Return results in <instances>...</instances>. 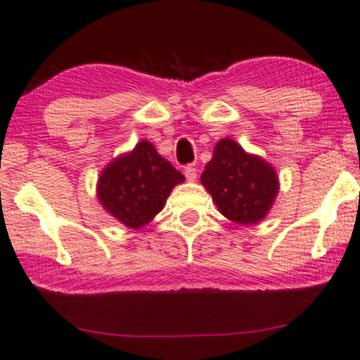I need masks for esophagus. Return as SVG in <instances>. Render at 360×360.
Masks as SVG:
<instances>
[{"label": "esophagus", "mask_w": 360, "mask_h": 360, "mask_svg": "<svg viewBox=\"0 0 360 360\" xmlns=\"http://www.w3.org/2000/svg\"><path fill=\"white\" fill-rule=\"evenodd\" d=\"M184 176H186V179L189 181V183H194L195 177H198V169H195L194 166H186L184 167Z\"/></svg>", "instance_id": "esophagus-1"}]
</instances>
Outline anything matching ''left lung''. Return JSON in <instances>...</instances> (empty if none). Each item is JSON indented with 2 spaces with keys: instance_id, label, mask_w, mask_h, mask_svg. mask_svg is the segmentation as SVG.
<instances>
[{
  "instance_id": "obj_1",
  "label": "left lung",
  "mask_w": 360,
  "mask_h": 360,
  "mask_svg": "<svg viewBox=\"0 0 360 360\" xmlns=\"http://www.w3.org/2000/svg\"><path fill=\"white\" fill-rule=\"evenodd\" d=\"M200 183L212 195L219 212L240 225L262 222L280 191L275 167L247 153L232 138H224L215 145Z\"/></svg>"
}]
</instances>
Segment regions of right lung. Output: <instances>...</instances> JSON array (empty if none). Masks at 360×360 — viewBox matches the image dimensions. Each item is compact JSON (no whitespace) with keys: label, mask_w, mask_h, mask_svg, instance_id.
Wrapping results in <instances>:
<instances>
[{"label":"right lung","mask_w":360,"mask_h":360,"mask_svg":"<svg viewBox=\"0 0 360 360\" xmlns=\"http://www.w3.org/2000/svg\"><path fill=\"white\" fill-rule=\"evenodd\" d=\"M184 176L148 140L113 158L100 172L97 199L115 220L133 230L145 227L161 212L174 186Z\"/></svg>","instance_id":"obj_1"}]
</instances>
